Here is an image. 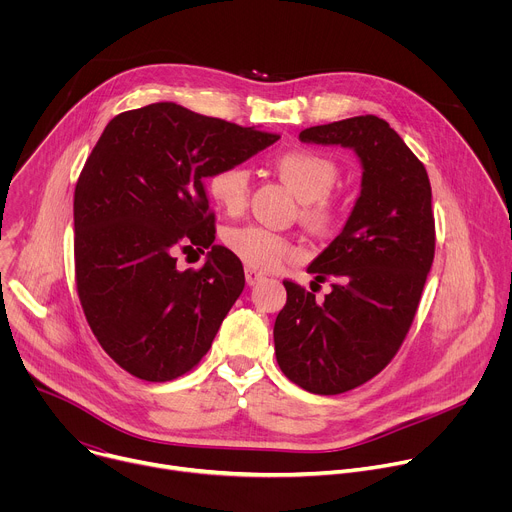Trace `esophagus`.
<instances>
[{
  "instance_id": "esophagus-1",
  "label": "esophagus",
  "mask_w": 512,
  "mask_h": 512,
  "mask_svg": "<svg viewBox=\"0 0 512 512\" xmlns=\"http://www.w3.org/2000/svg\"><path fill=\"white\" fill-rule=\"evenodd\" d=\"M245 279H247L249 285H257V283L263 279V273H259V271L247 267V269H245Z\"/></svg>"
}]
</instances>
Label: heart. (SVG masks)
Returning a JSON list of instances; mask_svg holds the SVG:
<instances>
[{"mask_svg": "<svg viewBox=\"0 0 512 512\" xmlns=\"http://www.w3.org/2000/svg\"><path fill=\"white\" fill-rule=\"evenodd\" d=\"M273 170L304 200L302 216L308 225L330 229L340 221L344 206L332 194L340 178V166L332 156L310 148L285 150L273 158ZM249 184L251 176L245 166L225 164L210 174L206 190L216 206L239 212L247 204ZM225 243L243 263L261 271L275 269L283 261L300 255V247L294 241L259 225L231 229L225 235Z\"/></svg>", "mask_w": 512, "mask_h": 512, "instance_id": "heart-1", "label": "heart"}]
</instances>
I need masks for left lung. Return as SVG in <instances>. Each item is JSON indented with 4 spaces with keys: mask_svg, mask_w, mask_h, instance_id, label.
<instances>
[{
    "mask_svg": "<svg viewBox=\"0 0 512 512\" xmlns=\"http://www.w3.org/2000/svg\"><path fill=\"white\" fill-rule=\"evenodd\" d=\"M300 139L352 148L364 170L342 233L308 267L332 291L318 302L285 279L287 302L273 328L283 375L310 393L340 395L379 375L413 324L435 253L431 186L377 115L308 127Z\"/></svg>",
    "mask_w": 512,
    "mask_h": 512,
    "instance_id": "8db88e82",
    "label": "left lung"
}]
</instances>
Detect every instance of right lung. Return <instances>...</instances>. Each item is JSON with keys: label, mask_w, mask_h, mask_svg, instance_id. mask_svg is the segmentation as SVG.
<instances>
[{"label": "right lung", "mask_w": 512, "mask_h": 512, "mask_svg": "<svg viewBox=\"0 0 512 512\" xmlns=\"http://www.w3.org/2000/svg\"><path fill=\"white\" fill-rule=\"evenodd\" d=\"M277 133L154 103L113 117L75 188V281L103 350L129 375L166 383L192 371L241 296L239 257L214 243L202 180ZM211 247L180 272L178 250Z\"/></svg>", "instance_id": "obj_1"}]
</instances>
